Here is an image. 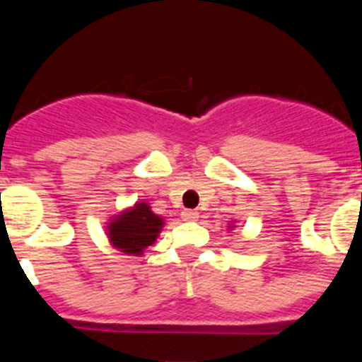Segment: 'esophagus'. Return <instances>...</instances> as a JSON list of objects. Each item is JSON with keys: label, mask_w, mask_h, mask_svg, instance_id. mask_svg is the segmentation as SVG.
<instances>
[{"label": "esophagus", "mask_w": 362, "mask_h": 362, "mask_svg": "<svg viewBox=\"0 0 362 362\" xmlns=\"http://www.w3.org/2000/svg\"><path fill=\"white\" fill-rule=\"evenodd\" d=\"M181 217H183V221H197L199 219V214L196 210H183Z\"/></svg>", "instance_id": "esophagus-1"}]
</instances>
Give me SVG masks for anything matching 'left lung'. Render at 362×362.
Masks as SVG:
<instances>
[{"mask_svg":"<svg viewBox=\"0 0 362 362\" xmlns=\"http://www.w3.org/2000/svg\"><path fill=\"white\" fill-rule=\"evenodd\" d=\"M233 226H235V223H232V221H230V225H228V230H232Z\"/></svg>","mask_w":362,"mask_h":362,"instance_id":"1","label":"left lung"}]
</instances>
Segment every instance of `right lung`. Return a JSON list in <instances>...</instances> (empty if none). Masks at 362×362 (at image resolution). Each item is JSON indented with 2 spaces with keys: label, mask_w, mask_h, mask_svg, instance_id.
I'll return each mask as SVG.
<instances>
[{
  "label": "right lung",
  "mask_w": 362,
  "mask_h": 362,
  "mask_svg": "<svg viewBox=\"0 0 362 362\" xmlns=\"http://www.w3.org/2000/svg\"><path fill=\"white\" fill-rule=\"evenodd\" d=\"M165 219L153 214L146 201H136L107 223V238L116 250L127 255H143L145 248L159 238Z\"/></svg>",
  "instance_id": "add662e5"
}]
</instances>
